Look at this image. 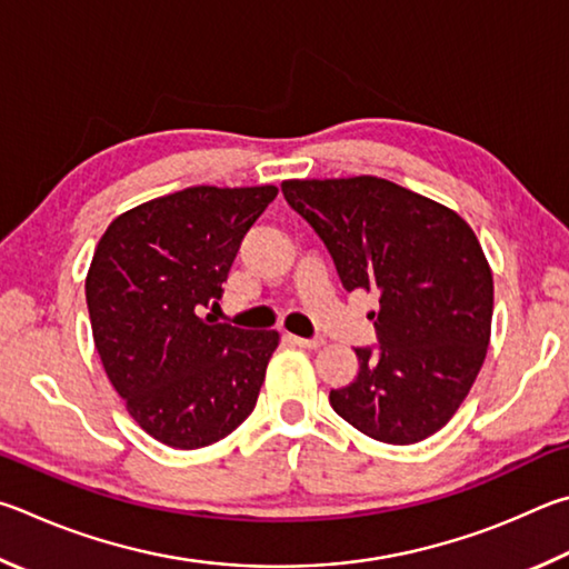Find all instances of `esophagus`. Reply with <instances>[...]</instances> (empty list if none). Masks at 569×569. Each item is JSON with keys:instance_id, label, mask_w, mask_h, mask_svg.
<instances>
[{"instance_id": "1", "label": "esophagus", "mask_w": 569, "mask_h": 569, "mask_svg": "<svg viewBox=\"0 0 569 569\" xmlns=\"http://www.w3.org/2000/svg\"><path fill=\"white\" fill-rule=\"evenodd\" d=\"M290 342H295L297 347H307V350H317V347L325 345L322 337H297V335H290Z\"/></svg>"}]
</instances>
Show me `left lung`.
I'll list each match as a JSON object with an SVG mask.
<instances>
[{
	"mask_svg": "<svg viewBox=\"0 0 569 569\" xmlns=\"http://www.w3.org/2000/svg\"><path fill=\"white\" fill-rule=\"evenodd\" d=\"M284 199L330 249L347 292H375L380 350H355L332 410L387 445H415L452 420L485 362L492 269L455 209L390 179H284Z\"/></svg>",
	"mask_w": 569,
	"mask_h": 569,
	"instance_id": "1",
	"label": "left lung"
}]
</instances>
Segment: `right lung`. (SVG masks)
<instances>
[{"mask_svg": "<svg viewBox=\"0 0 569 569\" xmlns=\"http://www.w3.org/2000/svg\"><path fill=\"white\" fill-rule=\"evenodd\" d=\"M274 184L187 187L112 219L87 272L92 337L127 412L167 447L197 450L254 410L274 330L219 325L222 282Z\"/></svg>", "mask_w": 569, "mask_h": 569, "instance_id": "add662e5", "label": "right lung"}]
</instances>
